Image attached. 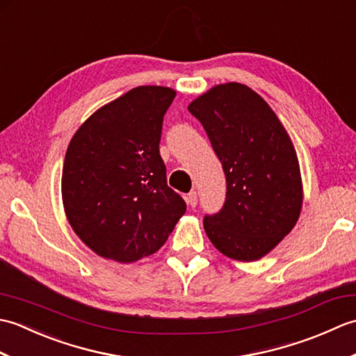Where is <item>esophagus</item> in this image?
<instances>
[{"label": "esophagus", "mask_w": 356, "mask_h": 356, "mask_svg": "<svg viewBox=\"0 0 356 356\" xmlns=\"http://www.w3.org/2000/svg\"><path fill=\"white\" fill-rule=\"evenodd\" d=\"M186 202H188V205H190L191 208H195V205H197V193L191 191L190 194H188L186 195Z\"/></svg>", "instance_id": "obj_1"}]
</instances>
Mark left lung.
Listing matches in <instances>:
<instances>
[{"label": "left lung", "instance_id": "obj_1", "mask_svg": "<svg viewBox=\"0 0 356 356\" xmlns=\"http://www.w3.org/2000/svg\"><path fill=\"white\" fill-rule=\"evenodd\" d=\"M220 159L226 200L207 216L205 232L238 261L269 254L297 223L303 207L297 151L263 97L238 82L218 84L188 105Z\"/></svg>", "mask_w": 356, "mask_h": 356}]
</instances>
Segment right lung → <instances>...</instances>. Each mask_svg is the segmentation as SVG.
<instances>
[{"mask_svg":"<svg viewBox=\"0 0 356 356\" xmlns=\"http://www.w3.org/2000/svg\"><path fill=\"white\" fill-rule=\"evenodd\" d=\"M176 92L142 86L96 110L67 148L63 205L72 229L97 255L133 263L157 252L185 214L159 153Z\"/></svg>","mask_w":356,"mask_h":356,"instance_id":"1","label":"right lung"}]
</instances>
